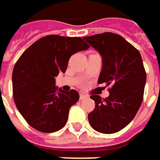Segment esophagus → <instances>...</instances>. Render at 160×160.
<instances>
[{
    "instance_id": "1",
    "label": "esophagus",
    "mask_w": 160,
    "mask_h": 160,
    "mask_svg": "<svg viewBox=\"0 0 160 160\" xmlns=\"http://www.w3.org/2000/svg\"><path fill=\"white\" fill-rule=\"evenodd\" d=\"M79 98H80V100H83V99H86V98H87V96H84V95H82V94H81L80 96H79Z\"/></svg>"
}]
</instances>
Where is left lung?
I'll return each instance as SVG.
<instances>
[{"label": "left lung", "instance_id": "obj_1", "mask_svg": "<svg viewBox=\"0 0 160 160\" xmlns=\"http://www.w3.org/2000/svg\"><path fill=\"white\" fill-rule=\"evenodd\" d=\"M84 39L102 56L98 83L105 82L109 96L92 95L95 108L88 115L90 126L102 133H114L131 122L142 103L147 73L140 52L121 35L103 32Z\"/></svg>", "mask_w": 160, "mask_h": 160}]
</instances>
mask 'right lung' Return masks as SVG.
Instances as JSON below:
<instances>
[{"mask_svg": "<svg viewBox=\"0 0 160 160\" xmlns=\"http://www.w3.org/2000/svg\"><path fill=\"white\" fill-rule=\"evenodd\" d=\"M89 47L79 37L48 35L35 41L17 60L12 75L13 100L33 128L53 132L66 124L79 94L75 89H58L54 78L65 72L73 54Z\"/></svg>", "mask_w": 160, "mask_h": 160, "instance_id": "right-lung-1", "label": "right lung"}]
</instances>
